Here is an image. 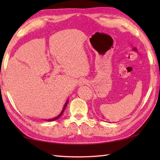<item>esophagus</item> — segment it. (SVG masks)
<instances>
[{
    "label": "esophagus",
    "instance_id": "obj_1",
    "mask_svg": "<svg viewBox=\"0 0 160 160\" xmlns=\"http://www.w3.org/2000/svg\"><path fill=\"white\" fill-rule=\"evenodd\" d=\"M87 83H88L87 80L83 79V80H80V82H79V84H80V86H82V85H84V84H87Z\"/></svg>",
    "mask_w": 160,
    "mask_h": 160
}]
</instances>
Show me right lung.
<instances>
[{"instance_id": "1", "label": "right lung", "mask_w": 160, "mask_h": 160, "mask_svg": "<svg viewBox=\"0 0 160 160\" xmlns=\"http://www.w3.org/2000/svg\"><path fill=\"white\" fill-rule=\"evenodd\" d=\"M68 102H69V100H67V102H66V103L64 104V107H63V109H62V111H61V113H60V115H58L57 117H56V118H52V119H49V120H45L46 121H47V122H50V121H54V120H57V119H58L61 115H62V113H63V112L64 111V110H65V108L67 107V104H68Z\"/></svg>"}]
</instances>
